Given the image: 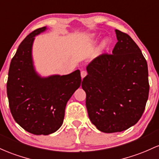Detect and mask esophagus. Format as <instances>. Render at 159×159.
<instances>
[{"mask_svg":"<svg viewBox=\"0 0 159 159\" xmlns=\"http://www.w3.org/2000/svg\"><path fill=\"white\" fill-rule=\"evenodd\" d=\"M87 75V71H84V70H83V71H81V78H84L85 76Z\"/></svg>","mask_w":159,"mask_h":159,"instance_id":"1","label":"esophagus"}]
</instances>
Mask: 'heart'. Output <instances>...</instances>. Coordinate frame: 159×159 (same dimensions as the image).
Instances as JSON below:
<instances>
[{"label": "heart", "mask_w": 159, "mask_h": 159, "mask_svg": "<svg viewBox=\"0 0 159 159\" xmlns=\"http://www.w3.org/2000/svg\"><path fill=\"white\" fill-rule=\"evenodd\" d=\"M106 44H107V41H103V43H102V46L103 47V48H104V47H106Z\"/></svg>", "instance_id": "1"}]
</instances>
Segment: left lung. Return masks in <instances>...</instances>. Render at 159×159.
Here are the masks:
<instances>
[{
  "mask_svg": "<svg viewBox=\"0 0 159 159\" xmlns=\"http://www.w3.org/2000/svg\"><path fill=\"white\" fill-rule=\"evenodd\" d=\"M116 33L112 53L92 60L81 84L89 118L104 133L123 131L137 123L149 97L146 59L128 34Z\"/></svg>",
  "mask_w": 159,
  "mask_h": 159,
  "instance_id": "obj_1",
  "label": "left lung"
}]
</instances>
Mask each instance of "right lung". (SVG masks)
<instances>
[{"label": "right lung", "mask_w": 159, "mask_h": 159, "mask_svg": "<svg viewBox=\"0 0 159 159\" xmlns=\"http://www.w3.org/2000/svg\"><path fill=\"white\" fill-rule=\"evenodd\" d=\"M46 29H36L22 41L10 62L7 83L12 116L24 130L35 135H48L62 126L66 103L81 83L79 70L46 78L36 72L33 42Z\"/></svg>", "instance_id": "obj_1"}]
</instances>
